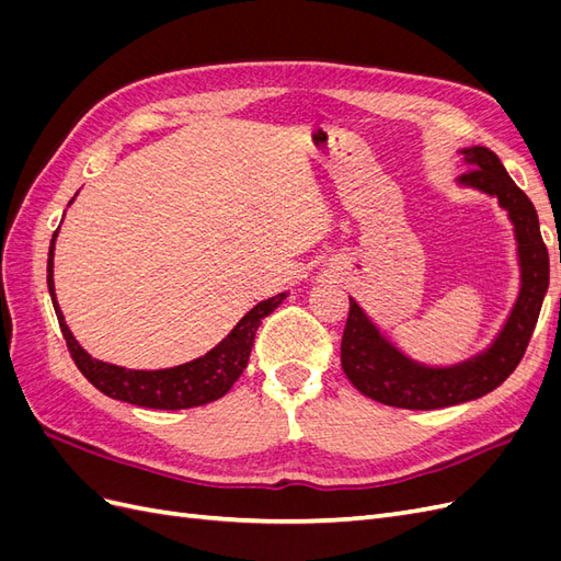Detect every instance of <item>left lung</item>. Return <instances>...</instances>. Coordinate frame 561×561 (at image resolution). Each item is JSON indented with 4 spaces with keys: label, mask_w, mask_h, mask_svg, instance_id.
I'll list each match as a JSON object with an SVG mask.
<instances>
[{
    "label": "left lung",
    "mask_w": 561,
    "mask_h": 561,
    "mask_svg": "<svg viewBox=\"0 0 561 561\" xmlns=\"http://www.w3.org/2000/svg\"><path fill=\"white\" fill-rule=\"evenodd\" d=\"M461 182L494 194L511 215L519 245L522 290L503 332L478 358L454 367H423L404 358L351 299L342 336V369L363 396L402 410H437L486 396L513 375L531 342L542 297L550 283V257L542 243L534 203L507 175L494 151L463 149ZM561 264V260H559Z\"/></svg>",
    "instance_id": "1"
}]
</instances>
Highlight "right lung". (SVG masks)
Masks as SVG:
<instances>
[{
	"mask_svg": "<svg viewBox=\"0 0 561 561\" xmlns=\"http://www.w3.org/2000/svg\"><path fill=\"white\" fill-rule=\"evenodd\" d=\"M56 233L54 239H50V248H48L46 280H48V293H50V299H54V309L60 322V332L65 336L67 351H70L72 360L79 367L81 375L87 377L100 393H105L114 400H124L138 407H151V410H186V407H198V404L222 398L248 367L254 332H257V328L262 325V320L285 299V293H280L276 297L260 301L257 307L250 309L239 320V325L227 334V339H222V342L203 355V358H196L192 363L168 367V369H126L118 365H110V363L91 358V355L79 346L70 328L65 325V318L54 293Z\"/></svg>",
	"mask_w": 561,
	"mask_h": 561,
	"instance_id": "right-lung-1",
	"label": "right lung"
}]
</instances>
